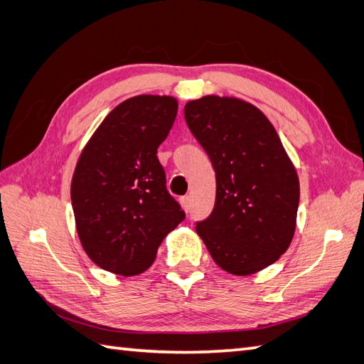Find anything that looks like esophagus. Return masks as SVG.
Instances as JSON below:
<instances>
[{
	"label": "esophagus",
	"instance_id": "34e87169",
	"mask_svg": "<svg viewBox=\"0 0 364 364\" xmlns=\"http://www.w3.org/2000/svg\"><path fill=\"white\" fill-rule=\"evenodd\" d=\"M181 205H183L184 210L189 211V210H191V197H189V196L183 197V198H181Z\"/></svg>",
	"mask_w": 364,
	"mask_h": 364
}]
</instances>
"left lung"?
<instances>
[{"label": "left lung", "instance_id": "left-lung-1", "mask_svg": "<svg viewBox=\"0 0 364 364\" xmlns=\"http://www.w3.org/2000/svg\"><path fill=\"white\" fill-rule=\"evenodd\" d=\"M184 119L215 172L214 210L197 223V233L225 272H259L288 250L294 237L297 170L272 123L245 100H191Z\"/></svg>", "mask_w": 364, "mask_h": 364}]
</instances>
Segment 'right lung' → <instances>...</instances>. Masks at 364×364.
Instances as JSON below:
<instances>
[{"mask_svg":"<svg viewBox=\"0 0 364 364\" xmlns=\"http://www.w3.org/2000/svg\"><path fill=\"white\" fill-rule=\"evenodd\" d=\"M176 112L175 97H131L106 115L76 162V231L87 257L107 272H145L162 239L184 219L156 156Z\"/></svg>","mask_w":364,"mask_h":364,"instance_id":"right-lung-1","label":"right lung"}]
</instances>
